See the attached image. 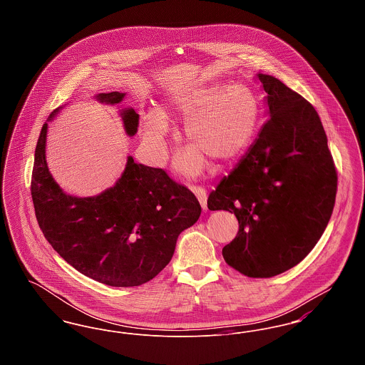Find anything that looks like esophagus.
<instances>
[{"label":"esophagus","mask_w":365,"mask_h":365,"mask_svg":"<svg viewBox=\"0 0 365 365\" xmlns=\"http://www.w3.org/2000/svg\"><path fill=\"white\" fill-rule=\"evenodd\" d=\"M191 191L195 194V197H197V200H198L201 208L204 209V210H207V209H208V207H207L208 195H207L205 189H202V187H191Z\"/></svg>","instance_id":"esophagus-1"}]
</instances>
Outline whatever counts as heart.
Wrapping results in <instances>:
<instances>
[{"label": "heart", "instance_id": "obj_1", "mask_svg": "<svg viewBox=\"0 0 365 365\" xmlns=\"http://www.w3.org/2000/svg\"><path fill=\"white\" fill-rule=\"evenodd\" d=\"M165 111L150 108L140 113L142 138L161 160L171 131L167 115L186 122L185 138L191 148L178 155L175 167L191 178L207 168L208 158L226 164L242 156L255 139L260 118L255 93L228 83L174 87L165 97Z\"/></svg>", "mask_w": 365, "mask_h": 365}]
</instances>
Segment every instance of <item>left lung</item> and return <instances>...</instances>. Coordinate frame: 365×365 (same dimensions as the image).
<instances>
[{
	"instance_id": "left-lung-1",
	"label": "left lung",
	"mask_w": 365,
	"mask_h": 365,
	"mask_svg": "<svg viewBox=\"0 0 365 365\" xmlns=\"http://www.w3.org/2000/svg\"><path fill=\"white\" fill-rule=\"evenodd\" d=\"M268 120L237 167L209 194L210 210L240 223L223 247L230 267L271 278L304 260L323 235L335 204L336 173L312 105L275 76L257 73Z\"/></svg>"
}]
</instances>
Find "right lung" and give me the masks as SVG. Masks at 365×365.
Returning <instances> with one entry per match:
<instances>
[{
    "label": "right lung",
    "instance_id": "add662e5",
    "mask_svg": "<svg viewBox=\"0 0 365 365\" xmlns=\"http://www.w3.org/2000/svg\"><path fill=\"white\" fill-rule=\"evenodd\" d=\"M124 97L119 91L94 96L108 105ZM61 108L43 124L35 148L31 197L38 225L53 249L87 278L113 287L143 284L171 261L179 234L198 220L201 205L161 168L133 156L112 187L91 197L67 194L46 163L48 127ZM120 118L125 134L134 137L138 113L123 108Z\"/></svg>",
    "mask_w": 365,
    "mask_h": 365
}]
</instances>
